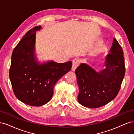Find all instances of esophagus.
<instances>
[{
  "label": "esophagus",
  "instance_id": "esophagus-1",
  "mask_svg": "<svg viewBox=\"0 0 134 134\" xmlns=\"http://www.w3.org/2000/svg\"><path fill=\"white\" fill-rule=\"evenodd\" d=\"M80 63V61L77 59H75L72 61V71H75L77 67L79 66Z\"/></svg>",
  "mask_w": 134,
  "mask_h": 134
}]
</instances>
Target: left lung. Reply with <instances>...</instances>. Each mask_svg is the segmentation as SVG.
<instances>
[{
  "mask_svg": "<svg viewBox=\"0 0 134 134\" xmlns=\"http://www.w3.org/2000/svg\"><path fill=\"white\" fill-rule=\"evenodd\" d=\"M121 47L114 39L110 53L106 58V68L96 72L86 63H81L75 73L79 87L78 100L88 108L104 106L116 97L125 73V60Z\"/></svg>",
  "mask_w": 134,
  "mask_h": 134,
  "instance_id": "obj_1",
  "label": "left lung"
}]
</instances>
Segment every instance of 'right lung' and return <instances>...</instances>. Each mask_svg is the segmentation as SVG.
Here are the masks:
<instances>
[{
	"label": "right lung",
	"instance_id": "obj_1",
	"mask_svg": "<svg viewBox=\"0 0 134 134\" xmlns=\"http://www.w3.org/2000/svg\"><path fill=\"white\" fill-rule=\"evenodd\" d=\"M41 25L30 29L16 46L12 55L9 78L16 97L25 104L42 106L53 94V87L61 77L71 70L72 63L50 61L39 64L35 60L36 32Z\"/></svg>",
	"mask_w": 134,
	"mask_h": 134
}]
</instances>
